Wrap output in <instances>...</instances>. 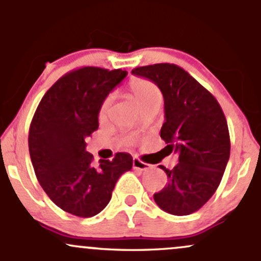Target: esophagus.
<instances>
[{"instance_id": "esophagus-1", "label": "esophagus", "mask_w": 261, "mask_h": 261, "mask_svg": "<svg viewBox=\"0 0 261 261\" xmlns=\"http://www.w3.org/2000/svg\"><path fill=\"white\" fill-rule=\"evenodd\" d=\"M133 168L139 170V172H145V170H148L151 168V166L148 163H145V162L139 160V158H134Z\"/></svg>"}]
</instances>
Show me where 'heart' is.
I'll use <instances>...</instances> for the list:
<instances>
[{
	"label": "heart",
	"instance_id": "b5f03b06",
	"mask_svg": "<svg viewBox=\"0 0 261 261\" xmlns=\"http://www.w3.org/2000/svg\"><path fill=\"white\" fill-rule=\"evenodd\" d=\"M130 91L133 94L135 101L137 103L141 109L152 107L161 106L163 101V95H162L161 89L158 88L155 83L146 79H134L130 82ZM113 97L108 95L99 108V116L104 118L107 115L108 110L112 106Z\"/></svg>",
	"mask_w": 261,
	"mask_h": 261
}]
</instances>
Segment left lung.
Listing matches in <instances>:
<instances>
[{"instance_id": "8db88e82", "label": "left lung", "mask_w": 261, "mask_h": 261, "mask_svg": "<svg viewBox=\"0 0 261 261\" xmlns=\"http://www.w3.org/2000/svg\"><path fill=\"white\" fill-rule=\"evenodd\" d=\"M133 73L160 87L166 113L161 137L167 143V153L179 154L173 169L160 166L167 173L168 184L154 194V201L175 216L193 214L217 190L229 160L228 125L222 108L178 65L142 66Z\"/></svg>"}]
</instances>
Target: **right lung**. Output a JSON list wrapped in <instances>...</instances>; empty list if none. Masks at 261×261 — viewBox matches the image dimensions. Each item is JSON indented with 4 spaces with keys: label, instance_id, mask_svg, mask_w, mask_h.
Segmentation results:
<instances>
[{
    "label": "right lung",
    "instance_id": "1",
    "mask_svg": "<svg viewBox=\"0 0 261 261\" xmlns=\"http://www.w3.org/2000/svg\"><path fill=\"white\" fill-rule=\"evenodd\" d=\"M127 72L86 66L70 71L41 98L29 127V153L39 184L60 208L93 217L112 199L116 181L133 168V157L93 164L86 139L98 128L100 104Z\"/></svg>",
    "mask_w": 261,
    "mask_h": 261
}]
</instances>
